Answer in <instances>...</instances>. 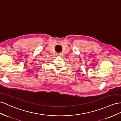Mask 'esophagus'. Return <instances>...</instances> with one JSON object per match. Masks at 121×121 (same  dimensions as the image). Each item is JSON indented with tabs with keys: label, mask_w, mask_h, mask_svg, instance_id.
<instances>
[{
	"label": "esophagus",
	"mask_w": 121,
	"mask_h": 121,
	"mask_svg": "<svg viewBox=\"0 0 121 121\" xmlns=\"http://www.w3.org/2000/svg\"><path fill=\"white\" fill-rule=\"evenodd\" d=\"M61 54H60V53H58L57 54V56H59H59H61Z\"/></svg>",
	"instance_id": "34e87169"
}]
</instances>
